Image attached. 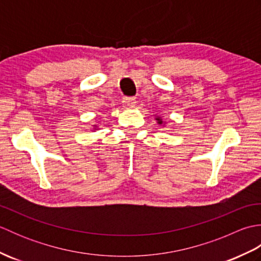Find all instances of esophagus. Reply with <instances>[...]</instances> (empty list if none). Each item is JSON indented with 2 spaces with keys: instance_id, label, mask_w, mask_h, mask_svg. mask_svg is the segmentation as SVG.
Segmentation results:
<instances>
[{
  "instance_id": "obj_1",
  "label": "esophagus",
  "mask_w": 261,
  "mask_h": 261,
  "mask_svg": "<svg viewBox=\"0 0 261 261\" xmlns=\"http://www.w3.org/2000/svg\"><path fill=\"white\" fill-rule=\"evenodd\" d=\"M122 103H123V107L124 108H131L134 107L136 104V98L135 97H129V96H125L122 99Z\"/></svg>"
}]
</instances>
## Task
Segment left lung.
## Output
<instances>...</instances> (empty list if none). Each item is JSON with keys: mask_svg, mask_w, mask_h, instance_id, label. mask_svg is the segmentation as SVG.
Wrapping results in <instances>:
<instances>
[{"mask_svg": "<svg viewBox=\"0 0 261 261\" xmlns=\"http://www.w3.org/2000/svg\"><path fill=\"white\" fill-rule=\"evenodd\" d=\"M156 120H157V122H158V124H163V120L160 119V118H156Z\"/></svg>", "mask_w": 261, "mask_h": 261, "instance_id": "1", "label": "left lung"}]
</instances>
